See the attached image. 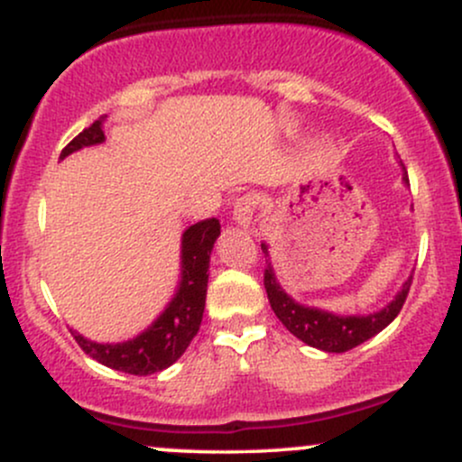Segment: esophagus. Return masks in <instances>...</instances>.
I'll return each instance as SVG.
<instances>
[{
	"label": "esophagus",
	"mask_w": 462,
	"mask_h": 462,
	"mask_svg": "<svg viewBox=\"0 0 462 462\" xmlns=\"http://www.w3.org/2000/svg\"><path fill=\"white\" fill-rule=\"evenodd\" d=\"M256 197L254 195H243L239 199L235 201V208H232V221L236 223V226H243L247 227L252 223V217H254V210H256Z\"/></svg>",
	"instance_id": "34e87169"
}]
</instances>
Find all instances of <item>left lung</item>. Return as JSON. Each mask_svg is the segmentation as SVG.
<instances>
[{"label": "left lung", "mask_w": 462, "mask_h": 462, "mask_svg": "<svg viewBox=\"0 0 462 462\" xmlns=\"http://www.w3.org/2000/svg\"><path fill=\"white\" fill-rule=\"evenodd\" d=\"M403 181L408 184V173L403 175ZM261 250L265 254V278H263V282H265L267 298H270V305L276 318L298 339L327 353H346L373 336H377L379 331H383L399 316L405 298H408L410 285H412V276H410L403 282L402 291L382 311L368 313V316H336V313L322 311V309L300 305L291 296H287L285 289L276 281L265 243H261Z\"/></svg>", "instance_id": "obj_1"}]
</instances>
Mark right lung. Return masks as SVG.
<instances>
[{
	"label": "right lung",
	"instance_id": "1",
	"mask_svg": "<svg viewBox=\"0 0 462 462\" xmlns=\"http://www.w3.org/2000/svg\"><path fill=\"white\" fill-rule=\"evenodd\" d=\"M103 120H94L88 129L80 131L76 138L60 151V160L83 146L100 144L105 142ZM221 235L219 219H204L181 236V281L177 293L162 316L140 333L138 337L126 339L120 344H98L72 331L79 346L89 355L91 359L100 362L103 366L123 371L129 374H153L169 368L171 364L184 355L192 337L199 331L201 318L206 307L208 289V267H210V252L217 236Z\"/></svg>",
	"mask_w": 462,
	"mask_h": 462
}]
</instances>
